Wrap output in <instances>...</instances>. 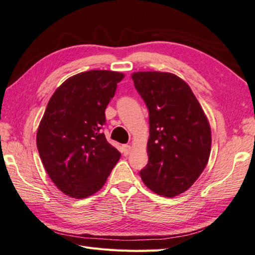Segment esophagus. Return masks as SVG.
<instances>
[{
	"label": "esophagus",
	"mask_w": 255,
	"mask_h": 255,
	"mask_svg": "<svg viewBox=\"0 0 255 255\" xmlns=\"http://www.w3.org/2000/svg\"><path fill=\"white\" fill-rule=\"evenodd\" d=\"M129 150H131V146H129V145H122V152H123L124 156L128 155Z\"/></svg>",
	"instance_id": "esophagus-1"
}]
</instances>
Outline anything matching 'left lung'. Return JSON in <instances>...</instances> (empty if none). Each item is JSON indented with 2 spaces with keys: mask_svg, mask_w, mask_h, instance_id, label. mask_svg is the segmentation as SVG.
<instances>
[{
  "mask_svg": "<svg viewBox=\"0 0 255 255\" xmlns=\"http://www.w3.org/2000/svg\"><path fill=\"white\" fill-rule=\"evenodd\" d=\"M134 86L148 109V163L139 171L147 188L172 197L193 184L207 165L211 128L188 84L163 72H137Z\"/></svg>",
  "mask_w": 255,
  "mask_h": 255,
  "instance_id": "1",
  "label": "left lung"
}]
</instances>
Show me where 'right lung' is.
Here are the masks:
<instances>
[{
    "instance_id": "obj_1",
    "label": "right lung",
    "mask_w": 255,
    "mask_h": 255,
    "mask_svg": "<svg viewBox=\"0 0 255 255\" xmlns=\"http://www.w3.org/2000/svg\"><path fill=\"white\" fill-rule=\"evenodd\" d=\"M124 75L93 70L66 80L50 98L37 132L43 167L64 194L85 199L106 183L121 154L101 128Z\"/></svg>"
}]
</instances>
